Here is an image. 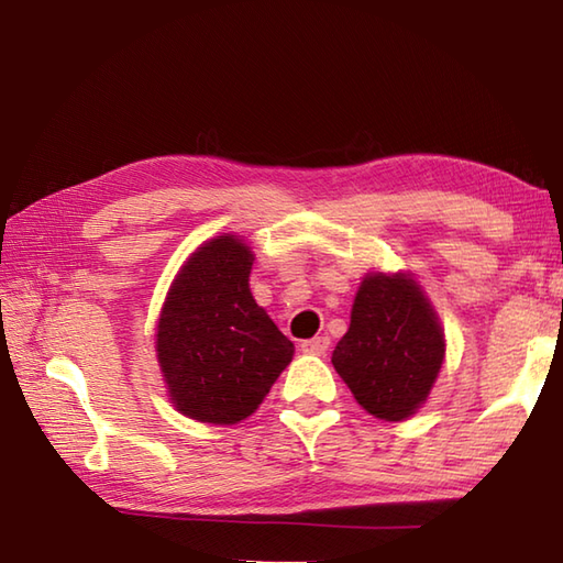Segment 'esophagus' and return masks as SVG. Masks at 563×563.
<instances>
[{
    "label": "esophagus",
    "instance_id": "34e87169",
    "mask_svg": "<svg viewBox=\"0 0 563 563\" xmlns=\"http://www.w3.org/2000/svg\"><path fill=\"white\" fill-rule=\"evenodd\" d=\"M330 347V338H313V340H303L301 350L306 354H316V357H323Z\"/></svg>",
    "mask_w": 563,
    "mask_h": 563
}]
</instances>
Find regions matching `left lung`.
Here are the masks:
<instances>
[{
  "instance_id": "8db88e82",
  "label": "left lung",
  "mask_w": 563,
  "mask_h": 563,
  "mask_svg": "<svg viewBox=\"0 0 563 563\" xmlns=\"http://www.w3.org/2000/svg\"><path fill=\"white\" fill-rule=\"evenodd\" d=\"M444 360V332L428 298L406 274H369L354 296L350 330L332 366L357 404L382 420L420 408Z\"/></svg>"
}]
</instances>
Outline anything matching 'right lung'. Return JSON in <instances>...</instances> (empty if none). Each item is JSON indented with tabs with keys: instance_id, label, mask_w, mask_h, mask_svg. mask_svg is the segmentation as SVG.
Listing matches in <instances>:
<instances>
[{
	"instance_id": "add662e5",
	"label": "right lung",
	"mask_w": 563,
	"mask_h": 563,
	"mask_svg": "<svg viewBox=\"0 0 563 563\" xmlns=\"http://www.w3.org/2000/svg\"><path fill=\"white\" fill-rule=\"evenodd\" d=\"M252 260L235 235L201 245L159 316L157 360L177 410L194 420H245L294 357V342L250 294Z\"/></svg>"
}]
</instances>
